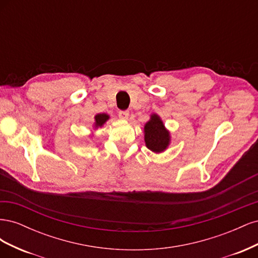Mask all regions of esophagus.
<instances>
[{
  "label": "esophagus",
  "instance_id": "obj_1",
  "mask_svg": "<svg viewBox=\"0 0 258 258\" xmlns=\"http://www.w3.org/2000/svg\"><path fill=\"white\" fill-rule=\"evenodd\" d=\"M118 116H119L120 119L127 120L128 117H129V112H128V111H120V112L118 113Z\"/></svg>",
  "mask_w": 258,
  "mask_h": 258
}]
</instances>
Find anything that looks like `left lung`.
<instances>
[{"mask_svg":"<svg viewBox=\"0 0 258 258\" xmlns=\"http://www.w3.org/2000/svg\"><path fill=\"white\" fill-rule=\"evenodd\" d=\"M144 142L148 150L155 154H161L169 147L171 143L170 131L158 114L152 113L150 120L144 124Z\"/></svg>","mask_w":258,"mask_h":258,"instance_id":"1","label":"left lung"}]
</instances>
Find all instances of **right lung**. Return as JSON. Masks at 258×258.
<instances>
[{
	"label": "right lung",
	"mask_w": 258,
	"mask_h": 258,
	"mask_svg": "<svg viewBox=\"0 0 258 258\" xmlns=\"http://www.w3.org/2000/svg\"><path fill=\"white\" fill-rule=\"evenodd\" d=\"M93 118H95V122H93V130H97L98 128H101V127L104 126V123L108 119H110V115H107L105 113L97 114L95 117H93Z\"/></svg>",
	"instance_id": "right-lung-1"
}]
</instances>
